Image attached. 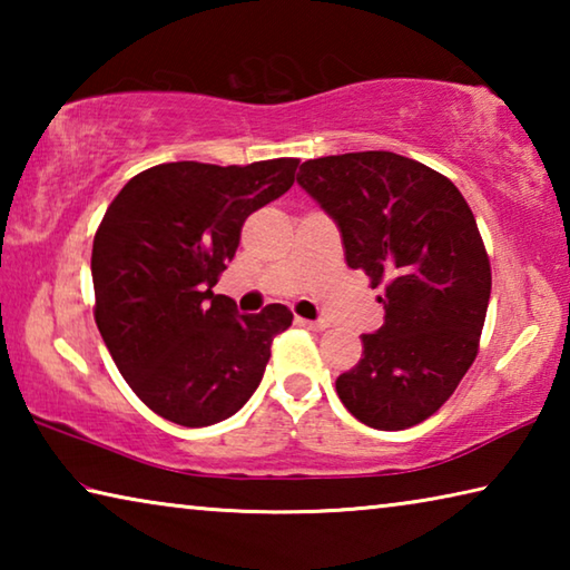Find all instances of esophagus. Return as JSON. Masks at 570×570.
<instances>
[{"instance_id":"34e87169","label":"esophagus","mask_w":570,"mask_h":570,"mask_svg":"<svg viewBox=\"0 0 570 570\" xmlns=\"http://www.w3.org/2000/svg\"><path fill=\"white\" fill-rule=\"evenodd\" d=\"M296 324H298V326H306V330H314V332H324V330H326V326H330V324H326V322H314V320H304V316H296Z\"/></svg>"}]
</instances>
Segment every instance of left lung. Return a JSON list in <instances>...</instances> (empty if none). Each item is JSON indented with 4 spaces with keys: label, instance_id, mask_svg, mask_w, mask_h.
<instances>
[{
    "label": "left lung",
    "instance_id": "left-lung-1",
    "mask_svg": "<svg viewBox=\"0 0 570 570\" xmlns=\"http://www.w3.org/2000/svg\"><path fill=\"white\" fill-rule=\"evenodd\" d=\"M298 186L342 230L344 258L380 288L384 324L336 394L374 430H407L445 404L480 350L490 258L455 183L390 150L302 163Z\"/></svg>",
    "mask_w": 570,
    "mask_h": 570
}]
</instances>
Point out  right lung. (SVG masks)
<instances>
[{"label":"right lung","mask_w":570,"mask_h":570,"mask_svg":"<svg viewBox=\"0 0 570 570\" xmlns=\"http://www.w3.org/2000/svg\"><path fill=\"white\" fill-rule=\"evenodd\" d=\"M298 158L160 163L125 183L92 240L95 324L130 390L183 428L244 407L264 377L284 304L238 314L214 294L244 220L294 186Z\"/></svg>","instance_id":"right-lung-1"}]
</instances>
